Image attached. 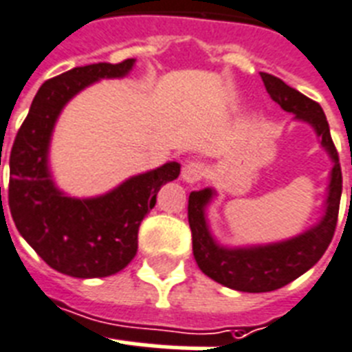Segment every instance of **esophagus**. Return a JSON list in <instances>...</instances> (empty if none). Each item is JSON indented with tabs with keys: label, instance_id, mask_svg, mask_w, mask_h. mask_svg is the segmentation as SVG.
<instances>
[{
	"label": "esophagus",
	"instance_id": "esophagus-1",
	"mask_svg": "<svg viewBox=\"0 0 352 352\" xmlns=\"http://www.w3.org/2000/svg\"><path fill=\"white\" fill-rule=\"evenodd\" d=\"M182 181L188 182V184H195L204 177V164L199 161H190L186 162L184 168H182Z\"/></svg>",
	"mask_w": 352,
	"mask_h": 352
}]
</instances>
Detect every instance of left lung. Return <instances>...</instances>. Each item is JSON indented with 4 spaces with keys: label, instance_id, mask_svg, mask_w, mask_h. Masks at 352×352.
I'll return each instance as SVG.
<instances>
[{
    "label": "left lung",
    "instance_id": "obj_1",
    "mask_svg": "<svg viewBox=\"0 0 352 352\" xmlns=\"http://www.w3.org/2000/svg\"><path fill=\"white\" fill-rule=\"evenodd\" d=\"M264 87L271 99L284 111L295 116V121H304L320 137V144L333 161L327 199L324 204V215L311 226L309 230L291 236L287 241L273 244L242 245L228 248L217 242L211 235L206 208L213 201L215 190L191 191L188 201V222L193 239V256L204 275L219 284L244 293H267L284 287L322 258L333 241L336 221H338L340 197H342V170H340L338 151L331 139L329 122L318 102H315L295 88L287 87L282 79L271 74H260Z\"/></svg>",
    "mask_w": 352,
    "mask_h": 352
}]
</instances>
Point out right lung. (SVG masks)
<instances>
[{
    "label": "right lung",
    "mask_w": 352,
    "mask_h": 352,
    "mask_svg": "<svg viewBox=\"0 0 352 352\" xmlns=\"http://www.w3.org/2000/svg\"><path fill=\"white\" fill-rule=\"evenodd\" d=\"M135 59L77 67L41 85L10 151L8 208L14 224L52 270L76 278H101L124 270L137 253L142 219L162 184L175 181L179 162L139 173L99 197L63 193L48 168L57 117L74 96L101 79L130 74Z\"/></svg>",
    "instance_id": "1"
}]
</instances>
